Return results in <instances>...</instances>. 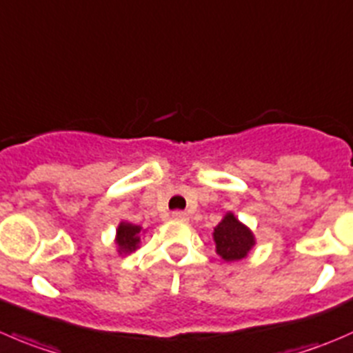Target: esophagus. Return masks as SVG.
Returning a JSON list of instances; mask_svg holds the SVG:
<instances>
[{
    "instance_id": "1",
    "label": "esophagus",
    "mask_w": 353,
    "mask_h": 353,
    "mask_svg": "<svg viewBox=\"0 0 353 353\" xmlns=\"http://www.w3.org/2000/svg\"><path fill=\"white\" fill-rule=\"evenodd\" d=\"M172 217L177 219V221H188V214L183 210H174Z\"/></svg>"
}]
</instances>
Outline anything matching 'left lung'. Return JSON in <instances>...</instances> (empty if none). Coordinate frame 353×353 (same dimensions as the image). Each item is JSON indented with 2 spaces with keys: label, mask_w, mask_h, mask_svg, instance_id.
<instances>
[{
  "label": "left lung",
  "mask_w": 353,
  "mask_h": 353,
  "mask_svg": "<svg viewBox=\"0 0 353 353\" xmlns=\"http://www.w3.org/2000/svg\"><path fill=\"white\" fill-rule=\"evenodd\" d=\"M214 241L215 252L225 262L245 259L246 253L255 245V238H253L252 231L246 225H243L231 212L225 214V217L214 229Z\"/></svg>",
  "instance_id": "1"
}]
</instances>
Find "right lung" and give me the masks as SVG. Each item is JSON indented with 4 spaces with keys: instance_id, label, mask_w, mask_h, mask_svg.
I'll return each mask as SVG.
<instances>
[{
    "instance_id": "obj_1",
    "label": "right lung",
    "mask_w": 353,
    "mask_h": 353,
    "mask_svg": "<svg viewBox=\"0 0 353 353\" xmlns=\"http://www.w3.org/2000/svg\"><path fill=\"white\" fill-rule=\"evenodd\" d=\"M139 232H141V228H139V225L129 224V222H121V225H119L117 229V239H115V243L119 245V252H134V250L138 248Z\"/></svg>"
}]
</instances>
